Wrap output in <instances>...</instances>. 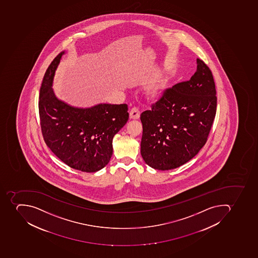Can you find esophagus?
I'll use <instances>...</instances> for the list:
<instances>
[{"label":"esophagus","mask_w":258,"mask_h":258,"mask_svg":"<svg viewBox=\"0 0 258 258\" xmlns=\"http://www.w3.org/2000/svg\"><path fill=\"white\" fill-rule=\"evenodd\" d=\"M140 112L138 108L133 107L130 111V118L132 119H138L140 118Z\"/></svg>","instance_id":"34e87169"}]
</instances>
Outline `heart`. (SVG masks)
Listing matches in <instances>:
<instances>
[{
	"mask_svg": "<svg viewBox=\"0 0 258 258\" xmlns=\"http://www.w3.org/2000/svg\"><path fill=\"white\" fill-rule=\"evenodd\" d=\"M168 86V81L165 78H159L152 81L145 89L147 98L151 101H156L162 98Z\"/></svg>",
	"mask_w": 258,
	"mask_h": 258,
	"instance_id": "1",
	"label": "heart"
}]
</instances>
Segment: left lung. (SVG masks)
<instances>
[{
    "label": "left lung",
    "mask_w": 258,
    "mask_h": 258,
    "mask_svg": "<svg viewBox=\"0 0 258 258\" xmlns=\"http://www.w3.org/2000/svg\"><path fill=\"white\" fill-rule=\"evenodd\" d=\"M190 80L173 85L143 112L141 156L148 165L169 170L188 162L205 145L215 119L217 98L209 68L196 59Z\"/></svg>",
    "instance_id": "obj_1"
}]
</instances>
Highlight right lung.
<instances>
[{"label": "right lung", "mask_w": 258, "mask_h": 258, "mask_svg": "<svg viewBox=\"0 0 258 258\" xmlns=\"http://www.w3.org/2000/svg\"><path fill=\"white\" fill-rule=\"evenodd\" d=\"M65 51L53 59L43 77L39 111L43 139L51 152L71 168L95 173L110 162L113 138L126 123L127 105L71 106L59 99L53 81Z\"/></svg>", "instance_id": "1"}]
</instances>
